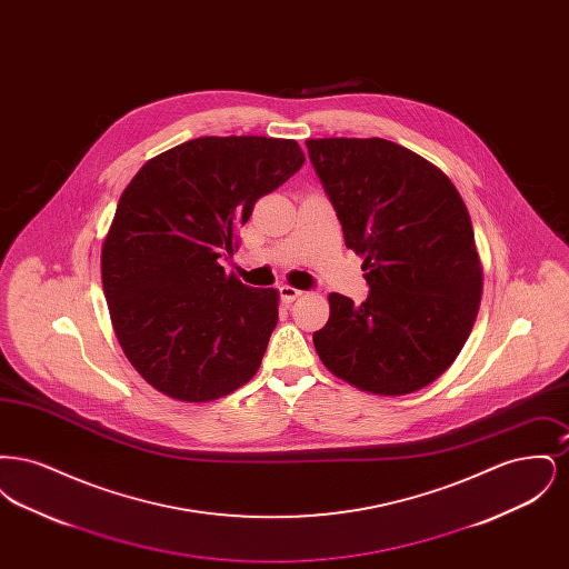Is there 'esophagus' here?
Segmentation results:
<instances>
[{"label":"esophagus","instance_id":"34e87169","mask_svg":"<svg viewBox=\"0 0 569 569\" xmlns=\"http://www.w3.org/2000/svg\"><path fill=\"white\" fill-rule=\"evenodd\" d=\"M279 295H281V298H283L286 302H295L297 298L302 297V292L297 290V288H292V286H281V288H279Z\"/></svg>","mask_w":569,"mask_h":569}]
</instances>
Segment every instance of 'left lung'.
Returning <instances> with one entry per match:
<instances>
[{
	"label": "left lung",
	"mask_w": 569,
	"mask_h": 569,
	"mask_svg": "<svg viewBox=\"0 0 569 569\" xmlns=\"http://www.w3.org/2000/svg\"><path fill=\"white\" fill-rule=\"evenodd\" d=\"M309 160L365 258L369 297L332 292L313 332L328 371L373 395H409L459 356L482 298L467 207L431 162L383 138L307 140Z\"/></svg>",
	"instance_id": "left-lung-1"
}]
</instances>
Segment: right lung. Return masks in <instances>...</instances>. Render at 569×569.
<instances>
[{
	"instance_id": "obj_1",
	"label": "right lung",
	"mask_w": 569,
	"mask_h": 569,
	"mask_svg": "<svg viewBox=\"0 0 569 569\" xmlns=\"http://www.w3.org/2000/svg\"><path fill=\"white\" fill-rule=\"evenodd\" d=\"M305 162L297 140L202 136L144 163L102 244L117 339L163 395L204 403L260 369L279 297L226 274L253 204Z\"/></svg>"
}]
</instances>
